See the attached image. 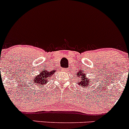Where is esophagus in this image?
<instances>
[{"instance_id": "34e87169", "label": "esophagus", "mask_w": 129, "mask_h": 129, "mask_svg": "<svg viewBox=\"0 0 129 129\" xmlns=\"http://www.w3.org/2000/svg\"><path fill=\"white\" fill-rule=\"evenodd\" d=\"M62 71H66V69H62Z\"/></svg>"}]
</instances>
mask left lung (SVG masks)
Returning a JSON list of instances; mask_svg holds the SVG:
<instances>
[{
	"label": "left lung",
	"mask_w": 129,
	"mask_h": 129,
	"mask_svg": "<svg viewBox=\"0 0 129 129\" xmlns=\"http://www.w3.org/2000/svg\"><path fill=\"white\" fill-rule=\"evenodd\" d=\"M83 70V69H82ZM78 74V79L80 78V79L78 80V83H79V85H81L82 87H87L88 86V85L91 83V81H90L88 78H87L86 75H85V73L82 71H78V72L76 73ZM93 83V82H92Z\"/></svg>",
	"instance_id": "8db88e82"
}]
</instances>
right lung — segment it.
Listing matches in <instances>:
<instances>
[{
	"label": "right lung",
	"instance_id": "1",
	"mask_svg": "<svg viewBox=\"0 0 129 129\" xmlns=\"http://www.w3.org/2000/svg\"><path fill=\"white\" fill-rule=\"evenodd\" d=\"M40 72H41V73L36 78H34L32 82H34L33 84L38 85V86L40 87L42 86V87L48 82V80L51 78L53 74L55 73V71L53 70L49 72V70H43L42 71H40Z\"/></svg>",
	"mask_w": 129,
	"mask_h": 129
}]
</instances>
